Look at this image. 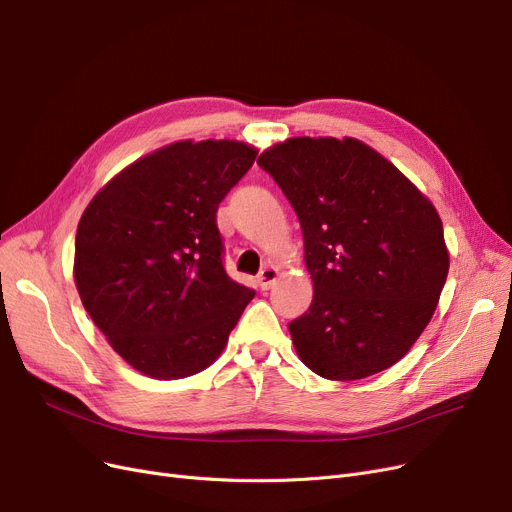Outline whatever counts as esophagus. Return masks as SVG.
I'll return each instance as SVG.
<instances>
[{
    "label": "esophagus",
    "instance_id": "esophagus-1",
    "mask_svg": "<svg viewBox=\"0 0 512 512\" xmlns=\"http://www.w3.org/2000/svg\"><path fill=\"white\" fill-rule=\"evenodd\" d=\"M277 277H279V271L273 267V264H267V267H264V269L260 271V275H258L260 288H262V290H271V285L277 281Z\"/></svg>",
    "mask_w": 512,
    "mask_h": 512
}]
</instances>
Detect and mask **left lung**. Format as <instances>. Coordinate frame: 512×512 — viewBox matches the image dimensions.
<instances>
[{
	"mask_svg": "<svg viewBox=\"0 0 512 512\" xmlns=\"http://www.w3.org/2000/svg\"><path fill=\"white\" fill-rule=\"evenodd\" d=\"M294 206L313 302L290 323L300 361L327 380L395 365L431 321L449 271L428 197L357 138L298 136L258 157Z\"/></svg>",
	"mask_w": 512,
	"mask_h": 512,
	"instance_id": "obj_1",
	"label": "left lung"
}]
</instances>
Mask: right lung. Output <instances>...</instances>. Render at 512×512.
Segmentation results:
<instances>
[{
    "instance_id": "obj_1",
    "label": "right lung",
    "mask_w": 512,
    "mask_h": 512,
    "mask_svg": "<svg viewBox=\"0 0 512 512\" xmlns=\"http://www.w3.org/2000/svg\"><path fill=\"white\" fill-rule=\"evenodd\" d=\"M256 155L239 140L172 142L113 176L81 214L79 298L136 372L178 380L206 370L254 298L222 267L216 212Z\"/></svg>"
}]
</instances>
